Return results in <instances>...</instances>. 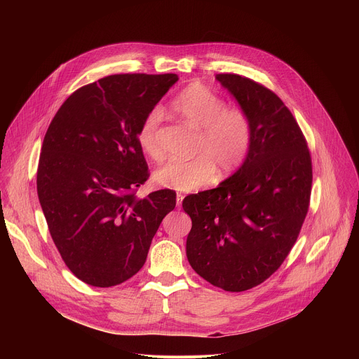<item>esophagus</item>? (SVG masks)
Returning a JSON list of instances; mask_svg holds the SVG:
<instances>
[{"label": "esophagus", "instance_id": "esophagus-1", "mask_svg": "<svg viewBox=\"0 0 359 359\" xmlns=\"http://www.w3.org/2000/svg\"><path fill=\"white\" fill-rule=\"evenodd\" d=\"M182 199H184V195H181V194H177V205L180 207L181 203H182Z\"/></svg>", "mask_w": 359, "mask_h": 359}]
</instances>
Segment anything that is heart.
Returning <instances> with one entry per match:
<instances>
[{"label":"heart","instance_id":"1","mask_svg":"<svg viewBox=\"0 0 359 359\" xmlns=\"http://www.w3.org/2000/svg\"><path fill=\"white\" fill-rule=\"evenodd\" d=\"M171 109L201 131L196 154L191 161L167 163L154 174L158 187L191 192L210 184L219 168L221 174L235 171L245 161L252 145V123L241 109H225V102L207 87L195 83L184 88ZM161 111L152 109L142 120L137 141L141 151L152 158L160 157L157 128Z\"/></svg>","mask_w":359,"mask_h":359}]
</instances>
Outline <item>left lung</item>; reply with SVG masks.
<instances>
[{
  "label": "left lung",
  "instance_id": "obj_1",
  "mask_svg": "<svg viewBox=\"0 0 359 359\" xmlns=\"http://www.w3.org/2000/svg\"><path fill=\"white\" fill-rule=\"evenodd\" d=\"M215 80L249 116L253 137L231 177L182 201L192 219L187 257L211 285L243 292L268 279L296 243L312 165L304 135L278 95L239 74H215Z\"/></svg>",
  "mask_w": 359,
  "mask_h": 359
}]
</instances>
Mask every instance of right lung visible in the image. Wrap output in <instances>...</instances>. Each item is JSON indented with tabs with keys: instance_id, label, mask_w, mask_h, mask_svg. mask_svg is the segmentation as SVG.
<instances>
[{
	"instance_id": "1",
	"label": "right lung",
	"mask_w": 359,
	"mask_h": 359,
	"mask_svg": "<svg viewBox=\"0 0 359 359\" xmlns=\"http://www.w3.org/2000/svg\"><path fill=\"white\" fill-rule=\"evenodd\" d=\"M177 74H113L73 93L44 137L37 194L67 268L97 287L120 285L145 264L175 192L138 198L149 177L137 134Z\"/></svg>"
}]
</instances>
